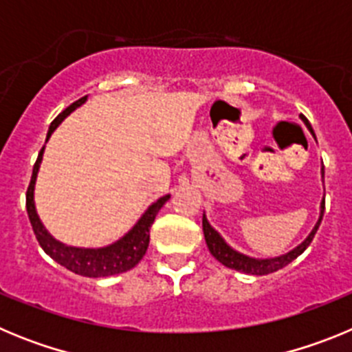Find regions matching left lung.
<instances>
[{"mask_svg":"<svg viewBox=\"0 0 352 352\" xmlns=\"http://www.w3.org/2000/svg\"><path fill=\"white\" fill-rule=\"evenodd\" d=\"M300 118L305 121V125L310 129L309 120H307L303 114H301ZM310 132L314 133V130L310 129ZM322 178H324V166H322ZM322 214H324V201H322V204H321V217H319V222L316 223V227H314V231L309 234V238L305 239L300 247H296L294 250L287 252L285 256L273 257V259H254V257L243 256V254H239V252L232 250V248L229 247L226 241H223L222 236H220L219 232L214 231L213 227L210 226V222L206 220V217H203L204 239H206V245H208V248H210L211 256L219 261V263H222L223 266H227V268L236 270V272H241V273H248V275H268V273H273V272H276V270H282L284 266H287L289 263H292V261L296 259L298 256H301V254L307 250V247L312 243V239H314V236H316L317 229H319V223H321V220H322Z\"/></svg>","mask_w":352,"mask_h":352,"instance_id":"left-lung-1","label":"left lung"}]
</instances>
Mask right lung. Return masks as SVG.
<instances>
[{"label":"right lung","mask_w":352,"mask_h":352,"mask_svg":"<svg viewBox=\"0 0 352 352\" xmlns=\"http://www.w3.org/2000/svg\"><path fill=\"white\" fill-rule=\"evenodd\" d=\"M84 102H86V96H82V98L76 100L72 105H68L63 113L52 121L51 126H49L47 139L51 138V133L54 132L56 126L60 125L61 121H63L72 111H76V109L79 107V105H82ZM42 155L43 148L40 149L38 158H36L35 166H33V174H31V182L26 192V210L28 217H30L31 227H33V232H35L36 239H38V243L40 247L43 248V252H45L49 257H52L56 263H60L61 266L70 270V272L77 273V275L89 276V278L118 275V273L132 270L133 266L144 257L146 250H148L151 223L155 222V217H157L160 208L166 204V201L170 195H164V197L158 199L157 203L151 204V206L146 210V213L141 217V220L133 226L132 231H130L129 234L123 236V238H121L120 241H116V243L109 245V247L104 248L67 247V245L56 241V239L43 229L38 214H36L35 211L33 190H35V179L36 173H38L40 162H42Z\"/></svg>","instance_id":"right-lung-1"}]
</instances>
